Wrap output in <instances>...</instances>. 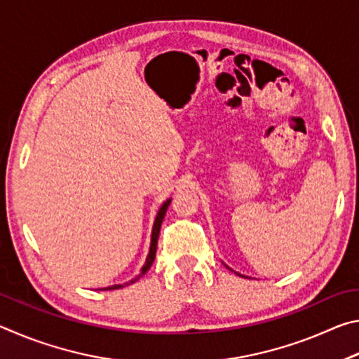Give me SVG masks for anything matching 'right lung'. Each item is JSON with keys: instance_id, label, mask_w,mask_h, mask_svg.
Here are the masks:
<instances>
[{"instance_id": "add662e5", "label": "right lung", "mask_w": 359, "mask_h": 359, "mask_svg": "<svg viewBox=\"0 0 359 359\" xmlns=\"http://www.w3.org/2000/svg\"><path fill=\"white\" fill-rule=\"evenodd\" d=\"M171 204V199H166L165 203H163V205L160 208V210H158L156 214V218H155V223H154V228H151V241H150V250H149V255H147V259H145V264L142 266L141 269V274L136 276L135 278H131L130 282H126L125 285H131L135 283L136 280H139L145 272H147L150 269L151 263H154L155 259V253H156V244H158V236H160V228H161V223H163V218H165L166 215V210H168V205ZM123 287V285H112V287H106V288H101V290H118Z\"/></svg>"}]
</instances>
